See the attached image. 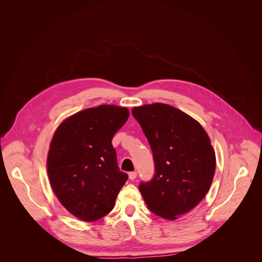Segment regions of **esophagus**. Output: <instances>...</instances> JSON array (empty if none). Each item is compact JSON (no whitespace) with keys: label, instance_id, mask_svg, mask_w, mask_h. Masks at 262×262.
<instances>
[{"label":"esophagus","instance_id":"obj_1","mask_svg":"<svg viewBox=\"0 0 262 262\" xmlns=\"http://www.w3.org/2000/svg\"><path fill=\"white\" fill-rule=\"evenodd\" d=\"M137 175H138L137 171H130V172H129V178H130L131 180H134V179L137 178Z\"/></svg>","mask_w":262,"mask_h":262}]
</instances>
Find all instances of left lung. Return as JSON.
<instances>
[{"mask_svg":"<svg viewBox=\"0 0 262 262\" xmlns=\"http://www.w3.org/2000/svg\"><path fill=\"white\" fill-rule=\"evenodd\" d=\"M153 153L155 172L139 189L156 215L176 220L208 193L215 171V152L202 125L166 104L134 107Z\"/></svg>","mask_w":262,"mask_h":262,"instance_id":"1","label":"left lung"}]
</instances>
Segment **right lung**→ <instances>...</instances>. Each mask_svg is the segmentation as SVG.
Instances as JSON below:
<instances>
[{
    "label": "right lung",
    "mask_w": 262,
    "mask_h": 262,
    "mask_svg": "<svg viewBox=\"0 0 262 262\" xmlns=\"http://www.w3.org/2000/svg\"><path fill=\"white\" fill-rule=\"evenodd\" d=\"M128 118L126 108L100 105L71 116L54 133L47 160L50 184L63 207L82 221L107 215L128 180L112 144Z\"/></svg>",
    "instance_id": "add662e5"
}]
</instances>
